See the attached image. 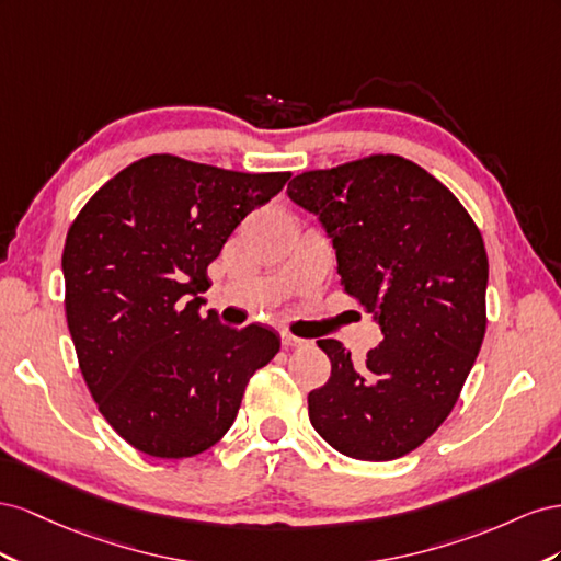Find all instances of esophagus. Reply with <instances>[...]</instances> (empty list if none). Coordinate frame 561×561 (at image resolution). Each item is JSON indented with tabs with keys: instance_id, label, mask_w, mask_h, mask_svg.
Returning a JSON list of instances; mask_svg holds the SVG:
<instances>
[{
	"instance_id": "esophagus-1",
	"label": "esophagus",
	"mask_w": 561,
	"mask_h": 561,
	"mask_svg": "<svg viewBox=\"0 0 561 561\" xmlns=\"http://www.w3.org/2000/svg\"><path fill=\"white\" fill-rule=\"evenodd\" d=\"M282 343H284L286 347H302V345H308V341H302V339H298V335H291V333H286V331H282Z\"/></svg>"
}]
</instances>
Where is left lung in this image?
Returning <instances> with one entry per match:
<instances>
[{"instance_id":"left-lung-1","label":"left lung","mask_w":561,"mask_h":561,"mask_svg":"<svg viewBox=\"0 0 561 561\" xmlns=\"http://www.w3.org/2000/svg\"><path fill=\"white\" fill-rule=\"evenodd\" d=\"M335 249L341 286L374 314L382 341L364 364L317 341L324 388L308 394L312 427L357 460H394L451 413L486 331L484 239L435 175L397 154L306 171L286 187Z\"/></svg>"}]
</instances>
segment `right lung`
Returning a JSON list of instances; mask_svg holds the SVG:
<instances>
[{
	"mask_svg": "<svg viewBox=\"0 0 561 561\" xmlns=\"http://www.w3.org/2000/svg\"><path fill=\"white\" fill-rule=\"evenodd\" d=\"M289 175L150 154L107 181L70 226L62 277L79 369L138 451L209 449L234 423L249 378L279 352L267 327L204 317L202 294L232 230Z\"/></svg>",
	"mask_w": 561,
	"mask_h": 561,
	"instance_id": "right-lung-1",
	"label": "right lung"
}]
</instances>
